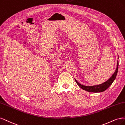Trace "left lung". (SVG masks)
Segmentation results:
<instances>
[{
    "mask_svg": "<svg viewBox=\"0 0 125 125\" xmlns=\"http://www.w3.org/2000/svg\"><path fill=\"white\" fill-rule=\"evenodd\" d=\"M118 69V60L117 62V67L114 74L112 75V76L110 78V79H108L106 82H104L101 84H98V85L90 86H84V85H83V84L79 83L77 80H76L75 78V80L76 81V83H77L78 85L84 90H86L87 91L90 92H95V93H97V92H101L106 90L107 88L111 85L112 83H113V82L114 81L116 77V75L117 74Z\"/></svg>",
    "mask_w": 125,
    "mask_h": 125,
    "instance_id": "1",
    "label": "left lung"
}]
</instances>
